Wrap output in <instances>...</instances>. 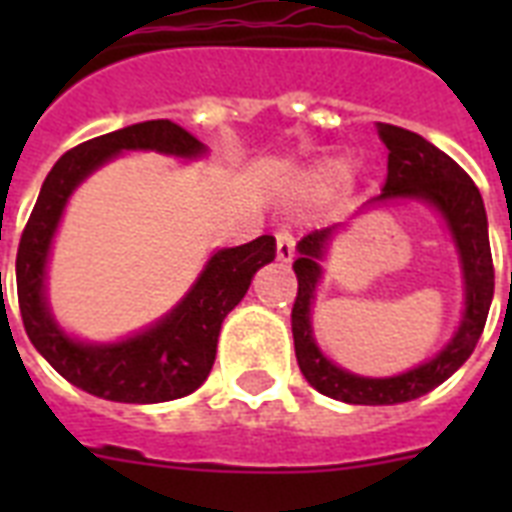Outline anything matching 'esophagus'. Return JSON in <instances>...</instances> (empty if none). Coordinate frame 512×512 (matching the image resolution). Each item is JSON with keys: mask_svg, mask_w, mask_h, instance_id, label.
Wrapping results in <instances>:
<instances>
[{"mask_svg": "<svg viewBox=\"0 0 512 512\" xmlns=\"http://www.w3.org/2000/svg\"><path fill=\"white\" fill-rule=\"evenodd\" d=\"M276 257H279L281 263H289L295 257V236L287 228L276 231Z\"/></svg>", "mask_w": 512, "mask_h": 512, "instance_id": "34e87169", "label": "esophagus"}]
</instances>
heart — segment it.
<instances>
[{
  "label": "heart",
  "mask_w": 512,
  "mask_h": 512,
  "mask_svg": "<svg viewBox=\"0 0 512 512\" xmlns=\"http://www.w3.org/2000/svg\"><path fill=\"white\" fill-rule=\"evenodd\" d=\"M321 180H327V183H332V180H340L342 175V167L340 164H327V167H321Z\"/></svg>",
  "instance_id": "heart-1"
}]
</instances>
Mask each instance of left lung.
<instances>
[{
    "label": "left lung",
    "instance_id": "obj_1",
    "mask_svg": "<svg viewBox=\"0 0 512 512\" xmlns=\"http://www.w3.org/2000/svg\"><path fill=\"white\" fill-rule=\"evenodd\" d=\"M382 143L388 148V175L380 199H425L436 204L444 212L446 223L452 228L457 249L462 257V273H465V319L454 340L438 353L433 361L417 366L412 372L372 380L358 377L340 366H335L319 350L311 329V300L313 289L319 284L321 265L319 257L324 252L332 228H321L303 236L297 244L300 257L295 260L297 273V297L292 305V335H295V356L300 372L313 388L329 398L345 401V404H401L412 398L425 396L428 390L438 388L449 380L457 369L476 350V342L484 332L489 305L494 297V263L492 247H489V228H486L484 199L478 193L470 175L446 156L441 148L420 138L417 132L393 124H377Z\"/></svg>",
    "mask_w": 512,
    "mask_h": 512
}]
</instances>
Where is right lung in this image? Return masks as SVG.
<instances>
[{"label":"right lung","instance_id":"right-lung-1","mask_svg":"<svg viewBox=\"0 0 512 512\" xmlns=\"http://www.w3.org/2000/svg\"><path fill=\"white\" fill-rule=\"evenodd\" d=\"M132 148L175 156L204 151L191 132L170 119L132 124L66 151L44 180L20 236L15 260L18 305L28 340L71 385L106 401L162 404L188 396L207 380L223 319L247 295L252 276L276 257V239L260 236L241 247L220 249L183 303L143 335L116 345H84L63 335L44 303V265L52 233L76 185L114 154Z\"/></svg>","mask_w":512,"mask_h":512}]
</instances>
